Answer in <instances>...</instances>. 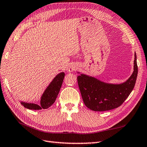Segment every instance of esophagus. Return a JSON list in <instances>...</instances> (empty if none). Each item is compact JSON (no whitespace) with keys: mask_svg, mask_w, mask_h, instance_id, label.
Masks as SVG:
<instances>
[{"mask_svg":"<svg viewBox=\"0 0 147 147\" xmlns=\"http://www.w3.org/2000/svg\"><path fill=\"white\" fill-rule=\"evenodd\" d=\"M78 68H79V67H78L77 65L72 64V65H71L70 67H69V69H68V71H69V72H73L74 71L77 70Z\"/></svg>","mask_w":147,"mask_h":147,"instance_id":"1","label":"esophagus"}]
</instances>
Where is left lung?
Segmentation results:
<instances>
[{
  "mask_svg": "<svg viewBox=\"0 0 147 147\" xmlns=\"http://www.w3.org/2000/svg\"><path fill=\"white\" fill-rule=\"evenodd\" d=\"M137 75L135 52L133 72L123 83L109 84L94 77L80 74L77 77V81L85 105L94 111H105L119 107L134 88Z\"/></svg>",
  "mask_w": 147,
  "mask_h": 147,
  "instance_id": "1",
  "label": "left lung"
}]
</instances>
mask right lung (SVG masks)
Returning a JSON list of instances; mask_svg holds the SVG:
<instances>
[{
	"mask_svg": "<svg viewBox=\"0 0 147 147\" xmlns=\"http://www.w3.org/2000/svg\"><path fill=\"white\" fill-rule=\"evenodd\" d=\"M65 77L64 72H60L57 75L48 85L41 97L40 103H29L21 101V104L24 107L29 109L40 110L42 109H48L53 104L56 100L60 88L62 85Z\"/></svg>",
	"mask_w": 147,
	"mask_h": 147,
	"instance_id": "obj_1",
	"label": "right lung"
}]
</instances>
